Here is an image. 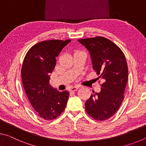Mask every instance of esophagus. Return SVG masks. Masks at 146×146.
I'll use <instances>...</instances> for the list:
<instances>
[{"label": "esophagus", "instance_id": "esophagus-1", "mask_svg": "<svg viewBox=\"0 0 146 146\" xmlns=\"http://www.w3.org/2000/svg\"><path fill=\"white\" fill-rule=\"evenodd\" d=\"M78 88H79L78 86H74V87L70 88V91H75L77 90Z\"/></svg>", "mask_w": 146, "mask_h": 146}]
</instances>
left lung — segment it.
Segmentation results:
<instances>
[{
  "label": "left lung",
  "mask_w": 146,
  "mask_h": 146,
  "mask_svg": "<svg viewBox=\"0 0 146 146\" xmlns=\"http://www.w3.org/2000/svg\"><path fill=\"white\" fill-rule=\"evenodd\" d=\"M90 53L93 68L102 80L100 93L91 94L86 111L95 120H107L119 109L128 79L125 55L119 47L103 36L78 39ZM95 93V92H94Z\"/></svg>",
  "instance_id": "left-lung-1"
}]
</instances>
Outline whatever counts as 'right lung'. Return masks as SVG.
<instances>
[{"label":"right lung","instance_id":"1","mask_svg":"<svg viewBox=\"0 0 146 146\" xmlns=\"http://www.w3.org/2000/svg\"><path fill=\"white\" fill-rule=\"evenodd\" d=\"M70 42V39L40 42L32 46L24 57L23 84L32 107L42 119H55L65 110L70 93L51 87L49 75L55 67L56 57Z\"/></svg>","mask_w":146,"mask_h":146}]
</instances>
